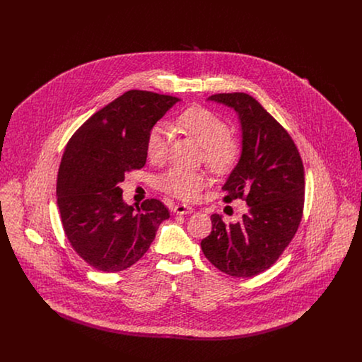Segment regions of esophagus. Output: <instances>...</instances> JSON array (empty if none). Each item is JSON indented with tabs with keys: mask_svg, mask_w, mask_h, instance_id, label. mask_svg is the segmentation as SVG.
Wrapping results in <instances>:
<instances>
[{
	"mask_svg": "<svg viewBox=\"0 0 362 362\" xmlns=\"http://www.w3.org/2000/svg\"><path fill=\"white\" fill-rule=\"evenodd\" d=\"M173 213H176V214H189V213H192L194 211V209L191 206H187V205H182V204H179V205H175L173 207Z\"/></svg>",
	"mask_w": 362,
	"mask_h": 362,
	"instance_id": "1",
	"label": "esophagus"
}]
</instances>
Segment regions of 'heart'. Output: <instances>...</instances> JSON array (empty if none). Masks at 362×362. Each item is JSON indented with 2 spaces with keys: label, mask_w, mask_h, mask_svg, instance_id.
<instances>
[{
  "label": "heart",
  "mask_w": 362,
  "mask_h": 362,
  "mask_svg": "<svg viewBox=\"0 0 362 362\" xmlns=\"http://www.w3.org/2000/svg\"><path fill=\"white\" fill-rule=\"evenodd\" d=\"M176 123L202 146V158L210 170L223 173L235 167L240 157V141L229 133V126L221 115L202 105H191L177 115ZM168 145L170 129L164 123H156L145 141L148 160L153 164L164 161ZM206 182L204 173L173 167L158 177V187L182 201H194Z\"/></svg>",
  "instance_id": "heart-1"
}]
</instances>
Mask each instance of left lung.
<instances>
[{"label": "left lung", "mask_w": 362, "mask_h": 362, "mask_svg": "<svg viewBox=\"0 0 362 362\" xmlns=\"http://www.w3.org/2000/svg\"><path fill=\"white\" fill-rule=\"evenodd\" d=\"M232 107L240 118L243 149L223 186L225 202L250 206L240 223L225 225L213 214L211 232L201 241L209 262L232 276H258L276 263L292 241L304 210V165L289 133L250 95L209 98Z\"/></svg>", "instance_id": "8db88e82"}]
</instances>
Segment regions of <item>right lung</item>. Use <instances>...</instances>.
Returning a JSON list of instances; mask_svg holds the SVG:
<instances>
[{"label": "right lung", "instance_id": "obj_1", "mask_svg": "<svg viewBox=\"0 0 362 362\" xmlns=\"http://www.w3.org/2000/svg\"><path fill=\"white\" fill-rule=\"evenodd\" d=\"M177 98L132 89L84 122L65 148L57 179L61 223L73 250L104 273L144 257L170 210L158 199H122L124 173L146 163L145 141Z\"/></svg>", "mask_w": 362, "mask_h": 362}]
</instances>
